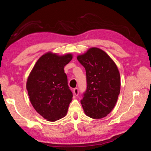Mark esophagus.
<instances>
[{"instance_id": "esophagus-1", "label": "esophagus", "mask_w": 151, "mask_h": 151, "mask_svg": "<svg viewBox=\"0 0 151 151\" xmlns=\"http://www.w3.org/2000/svg\"><path fill=\"white\" fill-rule=\"evenodd\" d=\"M74 94L76 95V96H78L79 94V89L78 88H74Z\"/></svg>"}]
</instances>
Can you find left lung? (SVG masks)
Listing matches in <instances>:
<instances>
[{
	"instance_id": "8db88e82",
	"label": "left lung",
	"mask_w": 151,
	"mask_h": 151,
	"mask_svg": "<svg viewBox=\"0 0 151 151\" xmlns=\"http://www.w3.org/2000/svg\"><path fill=\"white\" fill-rule=\"evenodd\" d=\"M86 72L87 89L81 103L94 119L106 116L115 107L120 91V76L115 63L103 50L92 47L77 57Z\"/></svg>"
}]
</instances>
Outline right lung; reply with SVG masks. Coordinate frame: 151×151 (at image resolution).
<instances>
[{
    "mask_svg": "<svg viewBox=\"0 0 151 151\" xmlns=\"http://www.w3.org/2000/svg\"><path fill=\"white\" fill-rule=\"evenodd\" d=\"M72 54L63 55L49 52L40 57L26 82L30 102L38 113L50 122L65 116L72 99L64 67Z\"/></svg>",
    "mask_w": 151,
    "mask_h": 151,
    "instance_id": "right-lung-1",
    "label": "right lung"
}]
</instances>
